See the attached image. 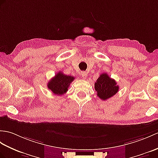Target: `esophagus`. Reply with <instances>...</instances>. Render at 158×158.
I'll list each match as a JSON object with an SVG mask.
<instances>
[{
  "label": "esophagus",
  "instance_id": "1",
  "mask_svg": "<svg viewBox=\"0 0 158 158\" xmlns=\"http://www.w3.org/2000/svg\"><path fill=\"white\" fill-rule=\"evenodd\" d=\"M81 77H83V79H86L87 78V73H86L85 71H83L81 73Z\"/></svg>",
  "mask_w": 158,
  "mask_h": 158
}]
</instances>
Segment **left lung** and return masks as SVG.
<instances>
[{"mask_svg": "<svg viewBox=\"0 0 158 158\" xmlns=\"http://www.w3.org/2000/svg\"><path fill=\"white\" fill-rule=\"evenodd\" d=\"M94 85L97 96L102 100H106L114 96L119 89L115 80L110 77L106 73L100 75Z\"/></svg>", "mask_w": 158, "mask_h": 158, "instance_id": "1", "label": "left lung"}]
</instances>
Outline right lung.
I'll return each instance as SVG.
<instances>
[{
	"label": "right lung",
	"instance_id": "1",
	"mask_svg": "<svg viewBox=\"0 0 158 158\" xmlns=\"http://www.w3.org/2000/svg\"><path fill=\"white\" fill-rule=\"evenodd\" d=\"M75 79V77L63 74L62 72H58L54 77L48 83V88L52 92L58 96H62L67 92L71 83Z\"/></svg>",
	"mask_w": 158,
	"mask_h": 158
}]
</instances>
